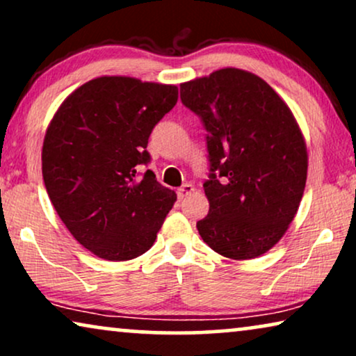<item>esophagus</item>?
<instances>
[{
    "instance_id": "1",
    "label": "esophagus",
    "mask_w": 356,
    "mask_h": 356,
    "mask_svg": "<svg viewBox=\"0 0 356 356\" xmlns=\"http://www.w3.org/2000/svg\"><path fill=\"white\" fill-rule=\"evenodd\" d=\"M194 191V186L191 183H184L181 188H178V191H177V194H178V197L179 199H184L186 196H189V194H191Z\"/></svg>"
}]
</instances>
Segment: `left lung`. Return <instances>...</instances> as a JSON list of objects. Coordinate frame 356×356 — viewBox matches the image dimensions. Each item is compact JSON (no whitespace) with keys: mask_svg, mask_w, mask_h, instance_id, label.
I'll list each match as a JSON object with an SVG mask.
<instances>
[{"mask_svg":"<svg viewBox=\"0 0 356 356\" xmlns=\"http://www.w3.org/2000/svg\"><path fill=\"white\" fill-rule=\"evenodd\" d=\"M179 92L207 131L209 213L199 235L230 259L264 254L289 230L308 175L293 113L264 79L236 67L183 82Z\"/></svg>","mask_w":356,"mask_h":356,"instance_id":"8db88e82","label":"left lung"}]
</instances>
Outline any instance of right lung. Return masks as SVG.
I'll list each match as a JSON object with an SVG mask.
<instances>
[{
    "label": "right lung",
    "instance_id": "add662e5",
    "mask_svg": "<svg viewBox=\"0 0 356 356\" xmlns=\"http://www.w3.org/2000/svg\"><path fill=\"white\" fill-rule=\"evenodd\" d=\"M178 87L102 76L67 95L42 147L50 201L71 235L106 261L134 259L154 245L177 194L155 179L149 136L177 105Z\"/></svg>",
    "mask_w": 356,
    "mask_h": 356
}]
</instances>
